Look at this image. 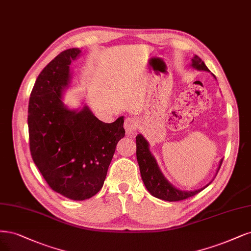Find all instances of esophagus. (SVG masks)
<instances>
[{
	"instance_id": "obj_1",
	"label": "esophagus",
	"mask_w": 251,
	"mask_h": 251,
	"mask_svg": "<svg viewBox=\"0 0 251 251\" xmlns=\"http://www.w3.org/2000/svg\"><path fill=\"white\" fill-rule=\"evenodd\" d=\"M125 129L127 136H133L138 127V120L135 117H127L125 120Z\"/></svg>"
}]
</instances>
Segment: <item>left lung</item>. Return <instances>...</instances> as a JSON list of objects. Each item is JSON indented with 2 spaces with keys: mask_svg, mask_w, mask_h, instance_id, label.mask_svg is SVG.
<instances>
[{
  "mask_svg": "<svg viewBox=\"0 0 251 251\" xmlns=\"http://www.w3.org/2000/svg\"><path fill=\"white\" fill-rule=\"evenodd\" d=\"M192 66L198 71L210 72V70L205 66L202 60L196 55L192 59ZM136 148L137 161L138 164H139L142 180L146 189H148L150 193L154 197L167 201H184L189 197L196 195L197 193H200L205 187H208L211 184L210 183L203 188H201L198 190H194V191H181V190L175 188L170 183H168L167 179L164 177L158 166L157 161H155L153 155L150 151V145L148 141L144 139L142 135H138L136 137ZM222 161L223 160L220 161L219 168L221 166Z\"/></svg>",
  "mask_w": 251,
  "mask_h": 251,
  "instance_id": "1",
  "label": "left lung"
}]
</instances>
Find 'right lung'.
Wrapping results in <instances>:
<instances>
[{"label":"right lung","instance_id":"obj_1","mask_svg":"<svg viewBox=\"0 0 251 251\" xmlns=\"http://www.w3.org/2000/svg\"><path fill=\"white\" fill-rule=\"evenodd\" d=\"M80 53L79 49H68L43 68L28 109L32 159L51 190L74 201L88 200L101 189L126 133L123 116L106 124L86 106L75 111L63 105L70 65Z\"/></svg>","mask_w":251,"mask_h":251}]
</instances>
